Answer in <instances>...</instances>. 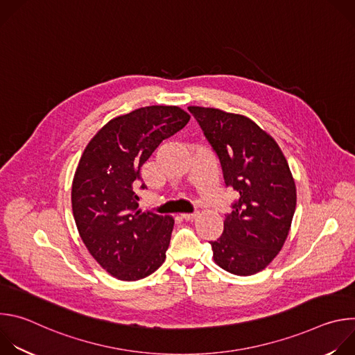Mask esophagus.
<instances>
[{
    "instance_id": "obj_1",
    "label": "esophagus",
    "mask_w": 355,
    "mask_h": 355,
    "mask_svg": "<svg viewBox=\"0 0 355 355\" xmlns=\"http://www.w3.org/2000/svg\"><path fill=\"white\" fill-rule=\"evenodd\" d=\"M185 220H192V219H195L196 216H198V212H191V214H182L181 215Z\"/></svg>"
}]
</instances>
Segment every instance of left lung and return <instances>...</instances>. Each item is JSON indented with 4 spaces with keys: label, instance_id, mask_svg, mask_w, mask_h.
<instances>
[{
    "label": "left lung",
    "instance_id": "8db88e82",
    "mask_svg": "<svg viewBox=\"0 0 355 355\" xmlns=\"http://www.w3.org/2000/svg\"><path fill=\"white\" fill-rule=\"evenodd\" d=\"M220 160L226 187L239 192L222 236L211 241L225 271H263L281 251L296 208V187L278 143L256 122L216 108L188 107Z\"/></svg>",
    "mask_w": 355,
    "mask_h": 355
}]
</instances>
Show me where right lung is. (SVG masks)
Masks as SVG:
<instances>
[{"label":"right lung","mask_w":355,"mask_h":355,"mask_svg":"<svg viewBox=\"0 0 355 355\" xmlns=\"http://www.w3.org/2000/svg\"><path fill=\"white\" fill-rule=\"evenodd\" d=\"M189 118L173 105L116 116L96 132L78 162L71 207L80 237L95 261L121 281L146 278L166 260L174 219L141 212L135 187L151 153Z\"/></svg>","instance_id":"1"}]
</instances>
